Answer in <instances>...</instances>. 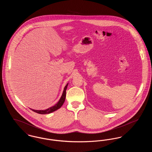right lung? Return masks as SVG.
<instances>
[{
	"label": "right lung",
	"mask_w": 152,
	"mask_h": 152,
	"mask_svg": "<svg viewBox=\"0 0 152 152\" xmlns=\"http://www.w3.org/2000/svg\"><path fill=\"white\" fill-rule=\"evenodd\" d=\"M68 83H67V84L65 86L64 88V91H63V94L61 95V97H60L59 101H58V102L53 106L45 110H34V109H31L32 111L37 113L39 114H49V113H51L52 112L58 110L59 108H61V107L63 105V104H64V101H65V97H66V88L68 87Z\"/></svg>",
	"instance_id": "1"
}]
</instances>
